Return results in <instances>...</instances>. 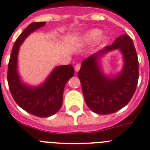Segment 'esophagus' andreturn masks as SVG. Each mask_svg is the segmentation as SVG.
<instances>
[{"mask_svg":"<svg viewBox=\"0 0 150 150\" xmlns=\"http://www.w3.org/2000/svg\"><path fill=\"white\" fill-rule=\"evenodd\" d=\"M80 68H81V64H80V63H77L76 65H75V72H78V71H79Z\"/></svg>","mask_w":150,"mask_h":150,"instance_id":"obj_1","label":"esophagus"}]
</instances>
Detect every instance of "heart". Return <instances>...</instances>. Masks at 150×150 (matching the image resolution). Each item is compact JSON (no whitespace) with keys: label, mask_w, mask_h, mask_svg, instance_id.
Returning <instances> with one entry per match:
<instances>
[{"label":"heart","mask_w":150,"mask_h":150,"mask_svg":"<svg viewBox=\"0 0 150 150\" xmlns=\"http://www.w3.org/2000/svg\"><path fill=\"white\" fill-rule=\"evenodd\" d=\"M101 30L98 29H92L89 31L86 32L83 36H81L79 40L80 42H90L93 41L96 39H97L98 36H100ZM104 37L101 36L99 40H103Z\"/></svg>","instance_id":"1"}]
</instances>
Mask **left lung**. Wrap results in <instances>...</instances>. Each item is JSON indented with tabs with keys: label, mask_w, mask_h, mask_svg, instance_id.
Instances as JSON below:
<instances>
[{
	"label": "left lung",
	"mask_w": 150,
	"mask_h": 150,
	"mask_svg": "<svg viewBox=\"0 0 150 150\" xmlns=\"http://www.w3.org/2000/svg\"><path fill=\"white\" fill-rule=\"evenodd\" d=\"M118 49L124 55L122 72L114 78L103 74L98 65L100 55ZM78 76L84 100L89 108L98 114H108L120 110L130 102L139 78L138 59L132 39L122 34L111 45L83 60Z\"/></svg>",
	"instance_id": "8db88e82"
}]
</instances>
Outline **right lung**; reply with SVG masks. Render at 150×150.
<instances>
[{"label":"right lung","mask_w":150,"mask_h":150,"mask_svg":"<svg viewBox=\"0 0 150 150\" xmlns=\"http://www.w3.org/2000/svg\"><path fill=\"white\" fill-rule=\"evenodd\" d=\"M45 23L30 24L17 38L12 50L7 71L8 85L15 102L25 111L39 117H50L60 110L66 83L75 74L73 67L69 64L55 67L46 81L39 87H29L20 79L17 71L20 45L30 33L45 26Z\"/></svg>","instance_id":"1"}]
</instances>
